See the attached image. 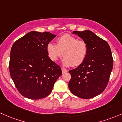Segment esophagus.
Returning <instances> with one entry per match:
<instances>
[{
    "label": "esophagus",
    "instance_id": "esophagus-1",
    "mask_svg": "<svg viewBox=\"0 0 122 122\" xmlns=\"http://www.w3.org/2000/svg\"><path fill=\"white\" fill-rule=\"evenodd\" d=\"M61 71H62V73H65L67 72V70H66V69H65L61 68Z\"/></svg>",
    "mask_w": 122,
    "mask_h": 122
}]
</instances>
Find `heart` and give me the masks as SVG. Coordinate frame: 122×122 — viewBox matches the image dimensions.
Returning <instances> with one entry per match:
<instances>
[{
    "label": "heart",
    "mask_w": 122,
    "mask_h": 122,
    "mask_svg": "<svg viewBox=\"0 0 122 122\" xmlns=\"http://www.w3.org/2000/svg\"><path fill=\"white\" fill-rule=\"evenodd\" d=\"M46 51L51 61H56L63 56L62 63L64 66H77L86 59L88 45L86 41L78 40L75 36L65 34L57 39V45L49 43Z\"/></svg>",
    "instance_id": "obj_1"
}]
</instances>
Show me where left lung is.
<instances>
[{"mask_svg":"<svg viewBox=\"0 0 122 122\" xmlns=\"http://www.w3.org/2000/svg\"><path fill=\"white\" fill-rule=\"evenodd\" d=\"M88 45V52L83 62L69 70L71 79L69 88L75 96L90 99L104 91L113 69V59L109 44L90 30L74 31Z\"/></svg>","mask_w":122,"mask_h":122,"instance_id":"obj_1","label":"left lung"}]
</instances>
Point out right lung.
<instances>
[{
	"label": "right lung",
	"instance_id": "right-lung-1",
	"mask_svg": "<svg viewBox=\"0 0 122 122\" xmlns=\"http://www.w3.org/2000/svg\"><path fill=\"white\" fill-rule=\"evenodd\" d=\"M56 36L47 32L32 31L13 43L10 74L24 97L34 100L46 97L61 75V67L50 59L46 51L47 45Z\"/></svg>",
	"mask_w": 122,
	"mask_h": 122
}]
</instances>
